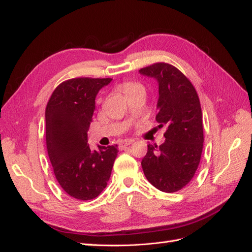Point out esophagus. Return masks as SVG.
<instances>
[{
  "label": "esophagus",
  "instance_id": "obj_1",
  "mask_svg": "<svg viewBox=\"0 0 252 252\" xmlns=\"http://www.w3.org/2000/svg\"><path fill=\"white\" fill-rule=\"evenodd\" d=\"M133 142H134V140H132V139H129V140H123V141H121V142H120V144H119V147H120V149H123V148H125L126 146H128V145L132 144Z\"/></svg>",
  "mask_w": 252,
  "mask_h": 252
}]
</instances>
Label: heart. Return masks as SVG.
Wrapping results in <instances>:
<instances>
[{
    "label": "heart",
    "instance_id": "b5f03b06",
    "mask_svg": "<svg viewBox=\"0 0 252 252\" xmlns=\"http://www.w3.org/2000/svg\"><path fill=\"white\" fill-rule=\"evenodd\" d=\"M122 90H123L124 94L127 95V94H131V93H133V91H136V90H144V87L139 83L128 82V83L123 84V86H122Z\"/></svg>",
    "mask_w": 252,
    "mask_h": 252
}]
</instances>
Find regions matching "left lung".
I'll return each mask as SVG.
<instances>
[{"mask_svg":"<svg viewBox=\"0 0 252 252\" xmlns=\"http://www.w3.org/2000/svg\"><path fill=\"white\" fill-rule=\"evenodd\" d=\"M139 72L158 82L156 120L158 128L166 127L161 146L147 145L144 174L161 191H179L191 181L201 159L204 134L199 96L191 82L170 64L156 63Z\"/></svg>","mask_w":252,"mask_h":252,"instance_id":"left-lung-1","label":"left lung"}]
</instances>
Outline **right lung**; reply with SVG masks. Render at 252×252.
I'll list each match as a JSON object with an SVG mask.
<instances>
[{"label": "right lung", "mask_w": 252, "mask_h": 252, "mask_svg": "<svg viewBox=\"0 0 252 252\" xmlns=\"http://www.w3.org/2000/svg\"><path fill=\"white\" fill-rule=\"evenodd\" d=\"M111 81H65L52 93L45 111L46 145L53 172L64 191L77 200H93L103 191L118 156V145H97V150H91L87 143L95 96Z\"/></svg>", "instance_id": "1"}]
</instances>
